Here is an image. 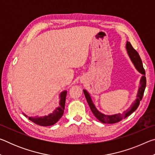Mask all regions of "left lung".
Masks as SVG:
<instances>
[{
	"label": "left lung",
	"instance_id": "obj_1",
	"mask_svg": "<svg viewBox=\"0 0 155 155\" xmlns=\"http://www.w3.org/2000/svg\"><path fill=\"white\" fill-rule=\"evenodd\" d=\"M126 48L128 52V56H129L131 61L134 64L135 67L137 69V71L143 74L140 79V87H139V90L137 94V98H136L134 103H133L129 108L127 109L126 111H124L122 114H114V115H105L103 114V113L100 112L96 107L93 103L92 100L91 98V96L90 94L87 92L86 90H83V93L85 94V96L87 100V102L90 106L91 111H92L93 114L94 115L97 119L101 122L104 123V124H114V123H116L120 122V120L122 119H124L126 117L130 115L132 113L134 112L137 107L140 105V101L142 99V97L143 96L144 91H145L146 85V78L145 77L146 73L145 70L143 69L142 61L140 58V55H139L138 52L135 51V50L133 48L132 45H131L130 42L127 41L126 44Z\"/></svg>",
	"mask_w": 155,
	"mask_h": 155
}]
</instances>
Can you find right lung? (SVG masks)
Segmentation results:
<instances>
[{
  "instance_id": "right-lung-1",
  "label": "right lung",
  "mask_w": 155,
  "mask_h": 155,
  "mask_svg": "<svg viewBox=\"0 0 155 155\" xmlns=\"http://www.w3.org/2000/svg\"><path fill=\"white\" fill-rule=\"evenodd\" d=\"M67 95V91H64L60 94L59 95V106L54 109V111L48 115H44L41 117H28V120H31L36 124L43 127H48V126H52L55 124L59 121V120L62 117L64 112L65 98ZM23 115L26 117H28L27 115L23 113Z\"/></svg>"
}]
</instances>
